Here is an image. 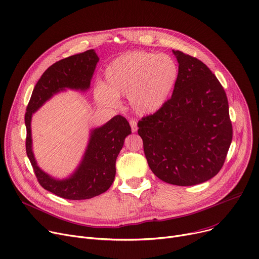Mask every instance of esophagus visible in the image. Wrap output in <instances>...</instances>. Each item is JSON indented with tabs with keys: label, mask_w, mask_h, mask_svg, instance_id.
I'll use <instances>...</instances> for the list:
<instances>
[{
	"label": "esophagus",
	"mask_w": 259,
	"mask_h": 259,
	"mask_svg": "<svg viewBox=\"0 0 259 259\" xmlns=\"http://www.w3.org/2000/svg\"><path fill=\"white\" fill-rule=\"evenodd\" d=\"M129 123H130V126H131V130H132V132H136L137 131V122L135 119H130L129 120Z\"/></svg>",
	"instance_id": "esophagus-1"
}]
</instances>
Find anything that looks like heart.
<instances>
[{
    "label": "heart",
    "instance_id": "1",
    "mask_svg": "<svg viewBox=\"0 0 259 259\" xmlns=\"http://www.w3.org/2000/svg\"><path fill=\"white\" fill-rule=\"evenodd\" d=\"M105 85L98 84L95 98L100 105L116 107L127 96L137 114L157 112L168 100L179 76L176 60L164 53L132 51L112 60L105 70Z\"/></svg>",
    "mask_w": 259,
    "mask_h": 259
}]
</instances>
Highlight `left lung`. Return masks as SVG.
Segmentation results:
<instances>
[{"mask_svg": "<svg viewBox=\"0 0 259 259\" xmlns=\"http://www.w3.org/2000/svg\"><path fill=\"white\" fill-rule=\"evenodd\" d=\"M173 53L179 76L171 98L157 112L139 122V135L151 170L179 186L203 183L225 162L232 124L225 91L201 60Z\"/></svg>", "mask_w": 259, "mask_h": 259, "instance_id": "1", "label": "left lung"}]
</instances>
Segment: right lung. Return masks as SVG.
<instances>
[{"mask_svg": "<svg viewBox=\"0 0 259 259\" xmlns=\"http://www.w3.org/2000/svg\"><path fill=\"white\" fill-rule=\"evenodd\" d=\"M98 62L95 50H89L52 64L34 88L25 114L26 151L34 173L45 189L67 200L91 199L105 193L111 186L115 177L116 157L131 133V127L124 116L115 115L105 125L93 129L80 164L70 177L59 180L45 173L34 158L31 118L57 93L65 89L89 90Z\"/></svg>", "mask_w": 259, "mask_h": 259, "instance_id": "right-lung-1", "label": "right lung"}]
</instances>
